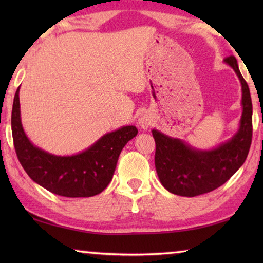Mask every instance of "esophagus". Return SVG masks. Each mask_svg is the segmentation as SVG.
Instances as JSON below:
<instances>
[{
	"label": "esophagus",
	"mask_w": 263,
	"mask_h": 263,
	"mask_svg": "<svg viewBox=\"0 0 263 263\" xmlns=\"http://www.w3.org/2000/svg\"><path fill=\"white\" fill-rule=\"evenodd\" d=\"M138 124L141 126V128L147 130V128L151 126V124H152V121H151L149 117H147V116L142 115V116H140L139 119H138Z\"/></svg>",
	"instance_id": "1"
}]
</instances>
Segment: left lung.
<instances>
[{
    "mask_svg": "<svg viewBox=\"0 0 263 263\" xmlns=\"http://www.w3.org/2000/svg\"><path fill=\"white\" fill-rule=\"evenodd\" d=\"M241 83L242 115L238 132L229 141L210 151L193 148L183 140L152 130L155 140V168L161 184L169 193L194 197L217 189L230 180L246 160L252 144L253 106L247 82L237 59H224Z\"/></svg>",
    "mask_w": 263,
    "mask_h": 263,
    "instance_id": "obj_1",
    "label": "left lung"
}]
</instances>
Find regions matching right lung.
Masks as SVG:
<instances>
[{"label":"right lung","instance_id":"obj_1","mask_svg":"<svg viewBox=\"0 0 263 263\" xmlns=\"http://www.w3.org/2000/svg\"><path fill=\"white\" fill-rule=\"evenodd\" d=\"M15 151L22 167L35 183L65 197H91L102 193L112 180L124 146L137 136L136 126H123L106 133L83 152L59 157L50 154L29 140L21 122L20 88L11 112Z\"/></svg>","mask_w":263,"mask_h":263}]
</instances>
